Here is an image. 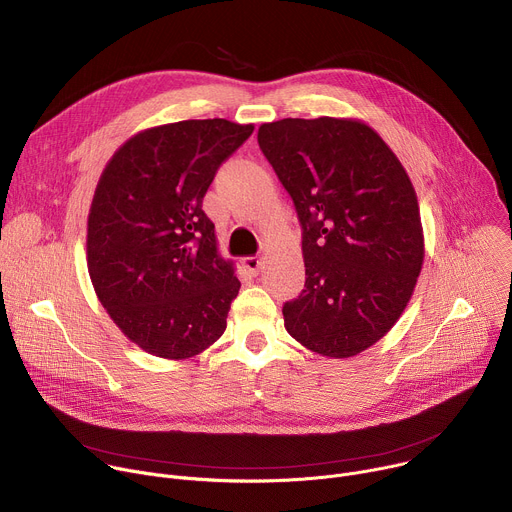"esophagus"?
I'll use <instances>...</instances> for the list:
<instances>
[{
  "label": "esophagus",
  "mask_w": 512,
  "mask_h": 512,
  "mask_svg": "<svg viewBox=\"0 0 512 512\" xmlns=\"http://www.w3.org/2000/svg\"><path fill=\"white\" fill-rule=\"evenodd\" d=\"M243 267L251 273V275H259L261 271V265H263V259L261 257H255V255H249V257H243Z\"/></svg>",
  "instance_id": "obj_1"
}]
</instances>
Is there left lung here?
I'll return each instance as SVG.
<instances>
[{
    "label": "left lung",
    "mask_w": 512,
    "mask_h": 512,
    "mask_svg": "<svg viewBox=\"0 0 512 512\" xmlns=\"http://www.w3.org/2000/svg\"><path fill=\"white\" fill-rule=\"evenodd\" d=\"M259 148L296 204L306 285L283 324L308 350L348 358L407 308L425 243L415 188L383 137L352 117L263 123Z\"/></svg>",
    "instance_id": "obj_1"
}]
</instances>
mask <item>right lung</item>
<instances>
[{
	"label": "right lung",
	"mask_w": 512,
	"mask_h": 512,
	"mask_svg": "<svg viewBox=\"0 0 512 512\" xmlns=\"http://www.w3.org/2000/svg\"><path fill=\"white\" fill-rule=\"evenodd\" d=\"M255 125L188 119L143 129L107 162L87 218V267L117 328L148 354L184 360L227 328L241 281L218 253L202 198Z\"/></svg>",
	"instance_id": "right-lung-1"
}]
</instances>
